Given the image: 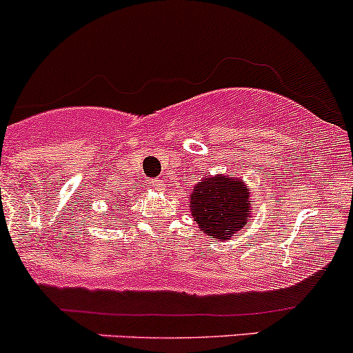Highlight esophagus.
<instances>
[{
    "instance_id": "34e87169",
    "label": "esophagus",
    "mask_w": 353,
    "mask_h": 353,
    "mask_svg": "<svg viewBox=\"0 0 353 353\" xmlns=\"http://www.w3.org/2000/svg\"><path fill=\"white\" fill-rule=\"evenodd\" d=\"M148 187L152 190H163L165 183L161 180H148Z\"/></svg>"
}]
</instances>
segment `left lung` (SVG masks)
Masks as SVG:
<instances>
[{
  "label": "left lung",
  "instance_id": "left-lung-1",
  "mask_svg": "<svg viewBox=\"0 0 353 353\" xmlns=\"http://www.w3.org/2000/svg\"><path fill=\"white\" fill-rule=\"evenodd\" d=\"M192 196V216L210 239L228 240L247 225L250 216V190L233 175L201 178Z\"/></svg>",
  "mask_w": 353,
  "mask_h": 353
}]
</instances>
